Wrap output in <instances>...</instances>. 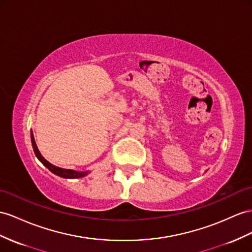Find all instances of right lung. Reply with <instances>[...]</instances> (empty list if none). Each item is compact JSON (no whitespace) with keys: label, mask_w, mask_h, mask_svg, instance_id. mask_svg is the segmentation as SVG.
<instances>
[{"label":"right lung","mask_w":252,"mask_h":252,"mask_svg":"<svg viewBox=\"0 0 252 252\" xmlns=\"http://www.w3.org/2000/svg\"><path fill=\"white\" fill-rule=\"evenodd\" d=\"M31 139H32V145H33V149H34V152H35V156L37 157V158L39 159L44 166L47 167V168L51 172H53L54 175L60 176V177L64 178V179H77V178L85 177L87 173H88L87 171H75V170H72V169H63V168H61V167H57V166H54L53 164L49 163L48 160L41 156V153L39 152V150H38L37 145H36L35 139H34L33 131L31 132Z\"/></svg>","instance_id":"obj_1"}]
</instances>
